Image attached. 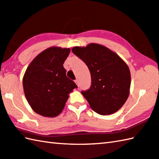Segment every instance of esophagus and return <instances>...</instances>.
<instances>
[{"mask_svg": "<svg viewBox=\"0 0 159 159\" xmlns=\"http://www.w3.org/2000/svg\"><path fill=\"white\" fill-rule=\"evenodd\" d=\"M74 82L76 83V84L78 85V87H79V80H78V79H76V80H74Z\"/></svg>", "mask_w": 159, "mask_h": 159, "instance_id": "1", "label": "esophagus"}]
</instances>
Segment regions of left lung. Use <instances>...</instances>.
<instances>
[{
    "mask_svg": "<svg viewBox=\"0 0 159 159\" xmlns=\"http://www.w3.org/2000/svg\"><path fill=\"white\" fill-rule=\"evenodd\" d=\"M72 52L85 63L90 72V88L81 93L91 108L106 115L122 108L128 99L131 85V74L125 61L98 44L74 47Z\"/></svg>",
    "mask_w": 159,
    "mask_h": 159,
    "instance_id": "8db88e82",
    "label": "left lung"
}]
</instances>
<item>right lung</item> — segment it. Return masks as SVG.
I'll list each match as a JSON object with an SVG mask.
<instances>
[{"label": "right lung", "instance_id": "right-lung-1", "mask_svg": "<svg viewBox=\"0 0 159 159\" xmlns=\"http://www.w3.org/2000/svg\"><path fill=\"white\" fill-rule=\"evenodd\" d=\"M70 48L51 47L28 66L23 79L25 96L37 114L53 117L62 111L69 94L77 85L66 76L63 64Z\"/></svg>", "mask_w": 159, "mask_h": 159}]
</instances>
